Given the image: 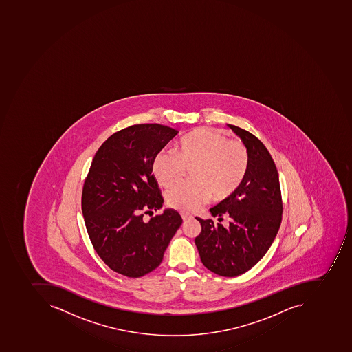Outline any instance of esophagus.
Instances as JSON below:
<instances>
[{"instance_id": "1", "label": "esophagus", "mask_w": 352, "mask_h": 352, "mask_svg": "<svg viewBox=\"0 0 352 352\" xmlns=\"http://www.w3.org/2000/svg\"><path fill=\"white\" fill-rule=\"evenodd\" d=\"M181 217H182L183 221H188L192 218V214L188 212H181Z\"/></svg>"}]
</instances>
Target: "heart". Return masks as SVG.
<instances>
[{"label": "heart", "instance_id": "1", "mask_svg": "<svg viewBox=\"0 0 352 352\" xmlns=\"http://www.w3.org/2000/svg\"><path fill=\"white\" fill-rule=\"evenodd\" d=\"M248 168L249 153L244 144L208 128L185 134L175 151H162L153 162V173L166 188L180 182L186 169H192V182L175 186L166 196L170 207L182 211L196 210L211 196L220 200L233 195Z\"/></svg>", "mask_w": 352, "mask_h": 352}]
</instances>
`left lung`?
I'll return each instance as SVG.
<instances>
[{
    "mask_svg": "<svg viewBox=\"0 0 352 352\" xmlns=\"http://www.w3.org/2000/svg\"><path fill=\"white\" fill-rule=\"evenodd\" d=\"M249 153L246 177L233 195L210 209L213 217L231 218L228 228L196 218L201 232L195 239L200 260L221 276H239L256 265L272 245L282 222L280 179L273 158L258 138L228 124Z\"/></svg>",
    "mask_w": 352,
    "mask_h": 352,
    "instance_id": "8db88e82",
    "label": "left lung"
}]
</instances>
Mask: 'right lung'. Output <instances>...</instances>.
Masks as SVG:
<instances>
[{"mask_svg":"<svg viewBox=\"0 0 352 352\" xmlns=\"http://www.w3.org/2000/svg\"><path fill=\"white\" fill-rule=\"evenodd\" d=\"M179 132L158 124H134L109 136L93 158L81 208L96 254L115 272L141 277L162 263L180 214L166 209L153 162Z\"/></svg>","mask_w":352,"mask_h":352,"instance_id":"obj_1","label":"right lung"}]
</instances>
